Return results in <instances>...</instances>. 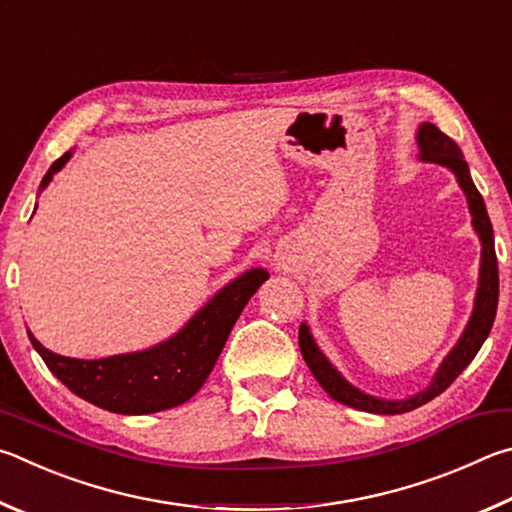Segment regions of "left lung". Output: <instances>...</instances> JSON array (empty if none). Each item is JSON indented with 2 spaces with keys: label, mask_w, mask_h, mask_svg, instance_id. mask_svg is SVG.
I'll use <instances>...</instances> for the list:
<instances>
[{
  "label": "left lung",
  "mask_w": 512,
  "mask_h": 512,
  "mask_svg": "<svg viewBox=\"0 0 512 512\" xmlns=\"http://www.w3.org/2000/svg\"><path fill=\"white\" fill-rule=\"evenodd\" d=\"M416 141L420 148V161H429V164H438L450 168L456 182H459L461 191L468 200V209L472 215V229L477 231L481 240V267H479V288L474 294V308L468 326H465L459 342L454 344L450 353L445 355V360L438 366L432 382L427 384V389L418 391L416 396L402 398V400H384L369 396V393L353 387L342 373H339L328 357L321 353L315 337H312L308 324H301L299 328V348L303 360H306L308 369L315 375L317 382L324 387L330 398H335L342 405H348L360 411H369V414H407V411L416 409L425 402L434 400L436 396L450 387V384L459 378L465 366H468L474 355L479 353V348L486 342L490 335V328L495 324L497 315V301H499V267H497V254H495V236H492V224L488 218L486 204L483 197L474 186L470 177L468 161L463 159L461 148L456 143L436 128L434 123H420L416 132Z\"/></svg>",
  "instance_id": "obj_1"
}]
</instances>
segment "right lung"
Returning <instances> with one entry per match:
<instances>
[{
    "label": "right lung",
    "instance_id": "1",
    "mask_svg": "<svg viewBox=\"0 0 512 512\" xmlns=\"http://www.w3.org/2000/svg\"><path fill=\"white\" fill-rule=\"evenodd\" d=\"M69 159L71 150L53 161L47 175L42 177L40 191L49 186L53 175ZM267 279L270 274L261 267L240 274L206 301L182 330L146 351L101 357V360H76V357L51 353L33 337L31 330L26 333L49 371L78 398L112 414H155L184 405L202 389L240 312Z\"/></svg>",
    "mask_w": 512,
    "mask_h": 512
}]
</instances>
